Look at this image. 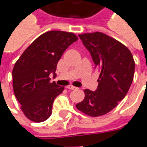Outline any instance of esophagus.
<instances>
[{"label":"esophagus","mask_w":147,"mask_h":147,"mask_svg":"<svg viewBox=\"0 0 147 147\" xmlns=\"http://www.w3.org/2000/svg\"><path fill=\"white\" fill-rule=\"evenodd\" d=\"M67 88L68 90H76V86H72V85H69V86H67Z\"/></svg>","instance_id":"esophagus-1"}]
</instances>
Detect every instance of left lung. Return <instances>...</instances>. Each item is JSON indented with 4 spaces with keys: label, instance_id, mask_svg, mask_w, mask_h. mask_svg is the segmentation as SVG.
<instances>
[{
    "label": "left lung",
    "instance_id": "8db88e82",
    "mask_svg": "<svg viewBox=\"0 0 147 147\" xmlns=\"http://www.w3.org/2000/svg\"><path fill=\"white\" fill-rule=\"evenodd\" d=\"M79 37L100 75L98 89L84 90V99L76 106L90 117H100L113 109L127 94L134 78L135 61L127 47L105 34L84 33Z\"/></svg>",
    "mask_w": 147,
    "mask_h": 147
}]
</instances>
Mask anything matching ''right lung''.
I'll use <instances>...</instances> for the list:
<instances>
[{
  "mask_svg": "<svg viewBox=\"0 0 147 147\" xmlns=\"http://www.w3.org/2000/svg\"><path fill=\"white\" fill-rule=\"evenodd\" d=\"M71 32L50 30L38 37L16 62L12 69L14 94L25 117L33 122H43L52 114L54 99L64 86L51 83L49 74L55 71L65 49L76 42Z\"/></svg>",
  "mask_w": 147,
  "mask_h": 147,
  "instance_id": "right-lung-1",
  "label": "right lung"
}]
</instances>
